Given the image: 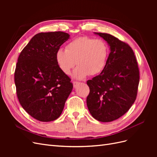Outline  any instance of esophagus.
Instances as JSON below:
<instances>
[{"label":"esophagus","instance_id":"esophagus-1","mask_svg":"<svg viewBox=\"0 0 157 157\" xmlns=\"http://www.w3.org/2000/svg\"><path fill=\"white\" fill-rule=\"evenodd\" d=\"M79 84H80V82H78L74 81V82H73V86H74V88H76V87H77V85H78Z\"/></svg>","mask_w":157,"mask_h":157}]
</instances>
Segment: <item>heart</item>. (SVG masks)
<instances>
[{
	"mask_svg": "<svg viewBox=\"0 0 157 157\" xmlns=\"http://www.w3.org/2000/svg\"><path fill=\"white\" fill-rule=\"evenodd\" d=\"M109 54V47L105 41L81 36L70 42L65 50L57 51L56 59L61 70L67 75L77 64L73 75L76 78L82 79L87 75L101 73L105 67Z\"/></svg>",
	"mask_w": 157,
	"mask_h": 157,
	"instance_id": "heart-1",
	"label": "heart"
}]
</instances>
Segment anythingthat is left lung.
<instances>
[{
    "mask_svg": "<svg viewBox=\"0 0 157 157\" xmlns=\"http://www.w3.org/2000/svg\"><path fill=\"white\" fill-rule=\"evenodd\" d=\"M107 42L110 54L102 72L87 84L88 110L98 121L118 119L134 103L140 82V71L134 51L126 42L107 33H95Z\"/></svg>",
    "mask_w": 157,
    "mask_h": 157,
    "instance_id": "left-lung-1",
    "label": "left lung"
}]
</instances>
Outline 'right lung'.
<instances>
[{"instance_id": "right-lung-1", "label": "right lung", "mask_w": 157, "mask_h": 157, "mask_svg": "<svg viewBox=\"0 0 157 157\" xmlns=\"http://www.w3.org/2000/svg\"><path fill=\"white\" fill-rule=\"evenodd\" d=\"M69 39L68 33L61 31L38 33L18 57L14 73L18 100L39 121L57 119L72 91L71 78L56 59V52Z\"/></svg>"}]
</instances>
